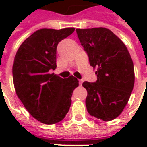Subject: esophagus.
<instances>
[{
	"instance_id": "obj_1",
	"label": "esophagus",
	"mask_w": 147,
	"mask_h": 147,
	"mask_svg": "<svg viewBox=\"0 0 147 147\" xmlns=\"http://www.w3.org/2000/svg\"><path fill=\"white\" fill-rule=\"evenodd\" d=\"M79 83H80V86H82V83H83V80H80V82H79Z\"/></svg>"
}]
</instances>
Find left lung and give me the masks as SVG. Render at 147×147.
Listing matches in <instances>:
<instances>
[{
    "instance_id": "obj_1",
    "label": "left lung",
    "mask_w": 147,
    "mask_h": 147,
    "mask_svg": "<svg viewBox=\"0 0 147 147\" xmlns=\"http://www.w3.org/2000/svg\"><path fill=\"white\" fill-rule=\"evenodd\" d=\"M81 45L97 69L95 83L85 81L86 109L91 116L109 121L120 115L130 98L135 83L132 59L126 45L104 27L76 29Z\"/></svg>"
}]
</instances>
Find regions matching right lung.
Segmentation results:
<instances>
[{"mask_svg": "<svg viewBox=\"0 0 147 147\" xmlns=\"http://www.w3.org/2000/svg\"><path fill=\"white\" fill-rule=\"evenodd\" d=\"M75 28L40 29L24 41L15 56L12 77L16 93L30 114L45 124L64 119L79 81L71 76L62 79L49 71L57 67L59 42Z\"/></svg>", "mask_w": 147, "mask_h": 147, "instance_id": "obj_1", "label": "right lung"}]
</instances>
